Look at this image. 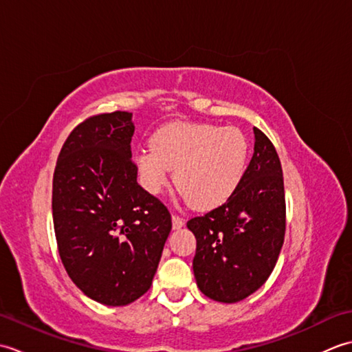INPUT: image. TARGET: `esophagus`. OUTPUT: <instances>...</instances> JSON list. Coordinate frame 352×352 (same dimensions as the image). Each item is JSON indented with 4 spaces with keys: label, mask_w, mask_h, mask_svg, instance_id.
<instances>
[{
    "label": "esophagus",
    "mask_w": 352,
    "mask_h": 352,
    "mask_svg": "<svg viewBox=\"0 0 352 352\" xmlns=\"http://www.w3.org/2000/svg\"><path fill=\"white\" fill-rule=\"evenodd\" d=\"M183 226H184V219L180 218V216H177V214H172V227L178 230V228H182Z\"/></svg>",
    "instance_id": "34e87169"
}]
</instances>
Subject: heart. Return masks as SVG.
Segmentation results:
<instances>
[{
  "mask_svg": "<svg viewBox=\"0 0 352 352\" xmlns=\"http://www.w3.org/2000/svg\"><path fill=\"white\" fill-rule=\"evenodd\" d=\"M136 155L140 184L157 195L174 169V184L195 208H212L233 195L248 164L250 144L236 126L175 122Z\"/></svg>",
  "mask_w": 352,
  "mask_h": 352,
  "instance_id": "obj_1",
  "label": "heart"
}]
</instances>
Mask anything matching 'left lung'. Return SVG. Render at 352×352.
Wrapping results in <instances>:
<instances>
[{
	"label": "left lung",
	"instance_id": "1",
	"mask_svg": "<svg viewBox=\"0 0 352 352\" xmlns=\"http://www.w3.org/2000/svg\"><path fill=\"white\" fill-rule=\"evenodd\" d=\"M252 159L226 203L188 221L197 237L193 274L210 300L237 302L263 286L286 233L283 169L275 146L254 126Z\"/></svg>",
	"mask_w": 352,
	"mask_h": 352
}]
</instances>
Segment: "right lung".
<instances>
[{"mask_svg": "<svg viewBox=\"0 0 352 352\" xmlns=\"http://www.w3.org/2000/svg\"><path fill=\"white\" fill-rule=\"evenodd\" d=\"M129 111L94 115L74 129L52 178L58 256L94 301L126 305L151 287L170 213L138 184Z\"/></svg>", "mask_w": 352, "mask_h": 352, "instance_id": "obj_1", "label": "right lung"}]
</instances>
